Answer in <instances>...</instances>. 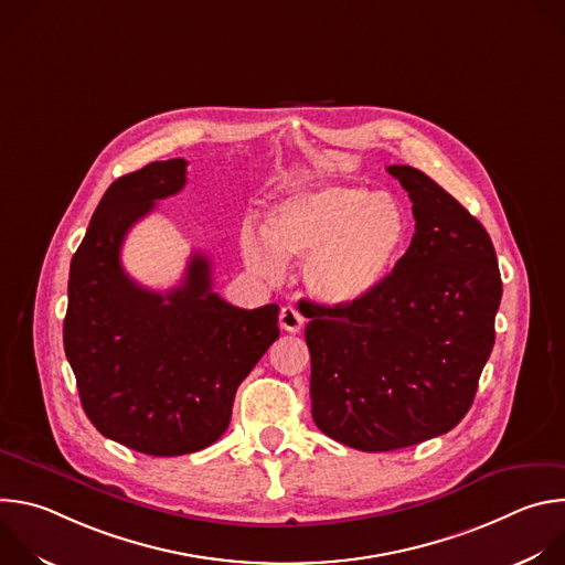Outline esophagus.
<instances>
[{
  "instance_id": "34e87169",
  "label": "esophagus",
  "mask_w": 565,
  "mask_h": 565,
  "mask_svg": "<svg viewBox=\"0 0 565 565\" xmlns=\"http://www.w3.org/2000/svg\"><path fill=\"white\" fill-rule=\"evenodd\" d=\"M279 324L288 333H299L303 327V315L295 306H284L279 312Z\"/></svg>"
}]
</instances>
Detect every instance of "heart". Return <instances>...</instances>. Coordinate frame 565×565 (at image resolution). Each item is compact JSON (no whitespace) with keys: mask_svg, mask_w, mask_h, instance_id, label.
Returning a JSON list of instances; mask_svg holds the SVG:
<instances>
[{"mask_svg":"<svg viewBox=\"0 0 565 565\" xmlns=\"http://www.w3.org/2000/svg\"><path fill=\"white\" fill-rule=\"evenodd\" d=\"M412 238V218L395 196L362 185H327L275 203L266 232L246 223L241 255L266 279L303 259L308 292L327 306H355L395 273Z\"/></svg>","mask_w":565,"mask_h":565,"instance_id":"heart-1","label":"heart"}]
</instances>
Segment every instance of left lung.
Wrapping results in <instances>:
<instances>
[{
    "label": "left lung",
    "instance_id": "obj_1",
    "mask_svg": "<svg viewBox=\"0 0 565 565\" xmlns=\"http://www.w3.org/2000/svg\"><path fill=\"white\" fill-rule=\"evenodd\" d=\"M386 172L414 203L412 246L369 299L308 301L306 315L312 420L360 451L412 447L465 418L503 295L488 230L420 170Z\"/></svg>",
    "mask_w": 565,
    "mask_h": 565
}]
</instances>
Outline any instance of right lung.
I'll use <instances>...</instances> for the list:
<instances>
[{
    "label": "right lung",
    "mask_w": 565,
    "mask_h": 565,
    "mask_svg": "<svg viewBox=\"0 0 565 565\" xmlns=\"http://www.w3.org/2000/svg\"><path fill=\"white\" fill-rule=\"evenodd\" d=\"M188 160L120 177L71 259L64 353L94 427L147 456L216 443L238 384L279 338V306L236 308L212 290V264L190 257L181 286L156 292L120 264L129 227L183 190Z\"/></svg>",
    "instance_id": "add662e5"
}]
</instances>
